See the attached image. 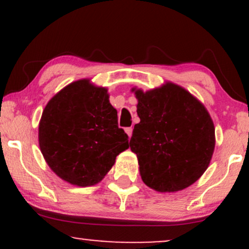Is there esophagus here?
I'll return each instance as SVG.
<instances>
[{
    "instance_id": "34e87169",
    "label": "esophagus",
    "mask_w": 249,
    "mask_h": 249,
    "mask_svg": "<svg viewBox=\"0 0 249 249\" xmlns=\"http://www.w3.org/2000/svg\"><path fill=\"white\" fill-rule=\"evenodd\" d=\"M132 131H133L132 127H126V128H125V132H126V134L128 136V138H131V136H132Z\"/></svg>"
}]
</instances>
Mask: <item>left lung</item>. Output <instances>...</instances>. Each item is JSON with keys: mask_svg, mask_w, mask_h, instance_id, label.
<instances>
[{"mask_svg": "<svg viewBox=\"0 0 249 249\" xmlns=\"http://www.w3.org/2000/svg\"><path fill=\"white\" fill-rule=\"evenodd\" d=\"M138 99L130 141L145 185L158 192H177L204 174L215 146V130L206 107L173 83L144 91Z\"/></svg>", "mask_w": 249, "mask_h": 249, "instance_id": "obj_1", "label": "left lung"}]
</instances>
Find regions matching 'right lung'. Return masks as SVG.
Masks as SVG:
<instances>
[{"instance_id":"1","label":"right lung","mask_w":249,"mask_h":249,"mask_svg":"<svg viewBox=\"0 0 249 249\" xmlns=\"http://www.w3.org/2000/svg\"><path fill=\"white\" fill-rule=\"evenodd\" d=\"M105 88L79 79L50 99L38 126L41 152L59 178L76 186L98 184L128 148Z\"/></svg>"}]
</instances>
